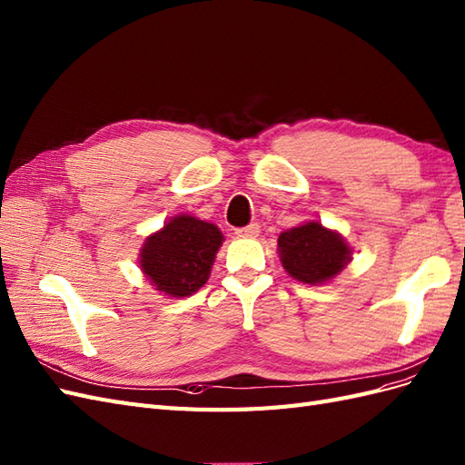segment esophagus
Segmentation results:
<instances>
[{
  "label": "esophagus",
  "instance_id": "obj_1",
  "mask_svg": "<svg viewBox=\"0 0 465 465\" xmlns=\"http://www.w3.org/2000/svg\"><path fill=\"white\" fill-rule=\"evenodd\" d=\"M240 237H257L259 235V223H249L245 228L235 232Z\"/></svg>",
  "mask_w": 465,
  "mask_h": 465
}]
</instances>
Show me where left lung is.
<instances>
[{
    "label": "left lung",
    "instance_id": "1",
    "mask_svg": "<svg viewBox=\"0 0 465 465\" xmlns=\"http://www.w3.org/2000/svg\"><path fill=\"white\" fill-rule=\"evenodd\" d=\"M278 257L294 281L320 286L349 267L352 247L337 230L308 220L278 235Z\"/></svg>",
    "mask_w": 465,
    "mask_h": 465
}]
</instances>
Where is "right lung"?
<instances>
[{
  "label": "right lung",
  "mask_w": 465,
  "mask_h": 465,
  "mask_svg": "<svg viewBox=\"0 0 465 465\" xmlns=\"http://www.w3.org/2000/svg\"><path fill=\"white\" fill-rule=\"evenodd\" d=\"M222 243L223 233L216 223L177 214L145 237L138 253L140 271L159 294L187 298L208 282Z\"/></svg>",
  "instance_id": "1"
}]
</instances>
